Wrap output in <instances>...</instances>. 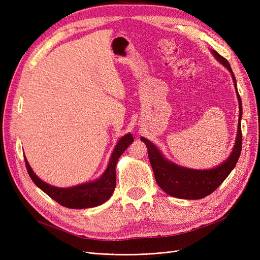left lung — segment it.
<instances>
[{"label": "left lung", "instance_id": "1", "mask_svg": "<svg viewBox=\"0 0 260 260\" xmlns=\"http://www.w3.org/2000/svg\"><path fill=\"white\" fill-rule=\"evenodd\" d=\"M211 53L217 60L229 70L234 82L235 91L239 100V123L238 133L235 145L232 149L230 156L218 165L216 168L198 170L190 169L179 166L175 162L169 161L165 158L160 151L157 148L151 141L141 138V141L146 144L148 152V159L154 171V176L157 184H158L164 192L174 196L177 199L183 200H200L211 194L216 188L221 184L225 178L230 175V172L237 165L239 157L242 151V131H241V119H242V101L237 88V80L233 75L231 66L224 57L218 54L215 50H211Z\"/></svg>", "mask_w": 260, "mask_h": 260}]
</instances>
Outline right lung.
Wrapping results in <instances>:
<instances>
[{
    "label": "right lung",
    "mask_w": 260,
    "mask_h": 260,
    "mask_svg": "<svg viewBox=\"0 0 260 260\" xmlns=\"http://www.w3.org/2000/svg\"><path fill=\"white\" fill-rule=\"evenodd\" d=\"M132 142L133 137L131 133L122 137L115 146L104 174L93 182H86L72 187H57L45 183L31 169L26 157L25 162L28 174L34 183L48 194L51 199L56 201L59 205L74 209L91 208L105 203L112 196L116 186L117 161Z\"/></svg>",
    "instance_id": "1"
}]
</instances>
